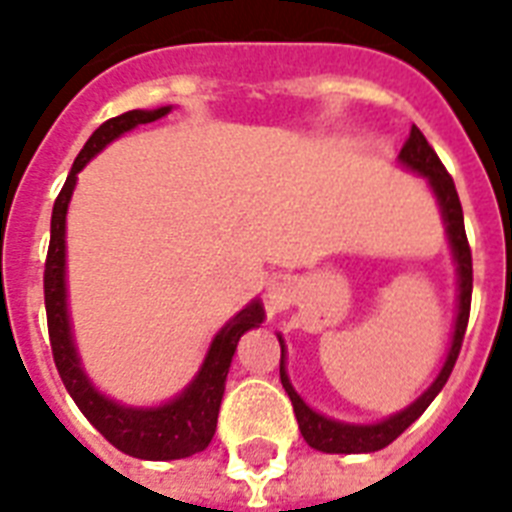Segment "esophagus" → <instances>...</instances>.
Listing matches in <instances>:
<instances>
[{
  "label": "esophagus",
  "instance_id": "obj_1",
  "mask_svg": "<svg viewBox=\"0 0 512 512\" xmlns=\"http://www.w3.org/2000/svg\"><path fill=\"white\" fill-rule=\"evenodd\" d=\"M270 297H276V284H270Z\"/></svg>",
  "mask_w": 512,
  "mask_h": 512
}]
</instances>
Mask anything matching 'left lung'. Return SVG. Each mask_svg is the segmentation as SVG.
I'll return each instance as SVG.
<instances>
[{"mask_svg":"<svg viewBox=\"0 0 512 512\" xmlns=\"http://www.w3.org/2000/svg\"><path fill=\"white\" fill-rule=\"evenodd\" d=\"M397 162L402 168L413 170L418 176L426 178L431 194H434L436 205H439V213H442L444 234H447V244H450L452 260H455V273H458V315H455V326H452V342L447 357H444L442 371L436 373V378L431 381V386L418 397L415 402L400 410V413L389 415L384 421L376 423H347L336 421V418H328L321 415L318 410L307 405L302 397L297 394V389L289 381V373H286V344L284 336H278V344H281V384H284L286 394L294 405V415H297L299 431L305 436V442L313 447V450L331 452V455H360V452H376L384 450L386 444H392L402 431L415 423L423 415V410L434 402V397L442 392V386L447 384L452 368H455V360L460 355V344H463L465 326H468V313H471V292H473V263H471V247H468V239H465V223H463V207H460L458 191H455V181L444 170L442 160L436 157V152L431 149V144L426 141V136L418 131V128H410V139L405 141V147L400 149Z\"/></svg>","mask_w":512,"mask_h":512,"instance_id":"8db88e82","label":"left lung"}]
</instances>
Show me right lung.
Returning <instances> with one entry per match:
<instances>
[{
	"label": "right lung",
	"instance_id": "1",
	"mask_svg": "<svg viewBox=\"0 0 512 512\" xmlns=\"http://www.w3.org/2000/svg\"><path fill=\"white\" fill-rule=\"evenodd\" d=\"M173 107H157V110H131L118 118L105 120L102 126L89 136L78 152L70 176L62 186L60 197L54 199L52 231H49L47 270H44V305H47L49 342H52L54 365L60 371L62 384L68 389L81 413L99 434L105 436L112 447L126 452L131 458L141 460H181L194 452H202L210 444L218 426V410L223 392H226V376L234 360L236 344L244 331L260 326L265 321V310L260 299H252L239 313L220 328L207 347V355L194 373L189 384L173 397L152 407H136L118 402L102 394L89 378L78 355L73 321L68 307V242H65V226H68V205L76 189L78 173L86 168V162L102 152L110 141L120 139L128 131L144 123H155L165 118Z\"/></svg>",
	"mask_w": 512,
	"mask_h": 512
}]
</instances>
